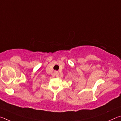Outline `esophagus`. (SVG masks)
<instances>
[{"instance_id": "obj_1", "label": "esophagus", "mask_w": 121, "mask_h": 121, "mask_svg": "<svg viewBox=\"0 0 121 121\" xmlns=\"http://www.w3.org/2000/svg\"><path fill=\"white\" fill-rule=\"evenodd\" d=\"M55 75H56V76H58L59 73L58 72V71H55Z\"/></svg>"}]
</instances>
